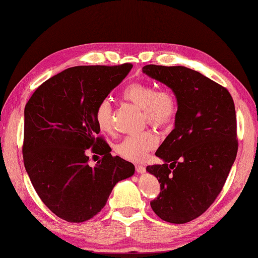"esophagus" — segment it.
I'll return each mask as SVG.
<instances>
[{
    "label": "esophagus",
    "instance_id": "esophagus-1",
    "mask_svg": "<svg viewBox=\"0 0 258 258\" xmlns=\"http://www.w3.org/2000/svg\"><path fill=\"white\" fill-rule=\"evenodd\" d=\"M135 169H136V172H138V173H144L145 172V166L144 165H136Z\"/></svg>",
    "mask_w": 258,
    "mask_h": 258
}]
</instances>
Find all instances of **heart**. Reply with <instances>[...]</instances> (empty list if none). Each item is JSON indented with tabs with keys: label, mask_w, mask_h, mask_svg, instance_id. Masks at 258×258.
<instances>
[{
	"label": "heart",
	"mask_w": 258,
	"mask_h": 258,
	"mask_svg": "<svg viewBox=\"0 0 258 258\" xmlns=\"http://www.w3.org/2000/svg\"><path fill=\"white\" fill-rule=\"evenodd\" d=\"M123 98L143 110L146 122L156 127H166L174 122L178 114V102L172 92L158 90L150 83L136 82L126 86L122 93ZM95 120L98 128L105 133L112 131V107L108 99L99 102L95 109ZM158 145V136L151 131L128 135L116 145L115 151L125 160L140 162L150 151Z\"/></svg>",
	"instance_id": "heart-1"
}]
</instances>
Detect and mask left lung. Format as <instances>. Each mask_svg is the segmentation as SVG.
Instances as JSON below:
<instances>
[{"instance_id":"left-lung-1","label":"left lung","mask_w":258,"mask_h":258,"mask_svg":"<svg viewBox=\"0 0 258 258\" xmlns=\"http://www.w3.org/2000/svg\"><path fill=\"white\" fill-rule=\"evenodd\" d=\"M142 70L172 89L178 102L174 128L155 152L163 163L146 166L161 183L151 207L168 223H189L214 203L235 162L234 100L223 86L183 66Z\"/></svg>"}]
</instances>
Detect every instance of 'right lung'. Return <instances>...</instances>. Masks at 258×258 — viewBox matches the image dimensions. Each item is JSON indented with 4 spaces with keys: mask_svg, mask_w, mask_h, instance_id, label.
Here are the masks:
<instances>
[{
    "mask_svg": "<svg viewBox=\"0 0 258 258\" xmlns=\"http://www.w3.org/2000/svg\"><path fill=\"white\" fill-rule=\"evenodd\" d=\"M133 64L77 66L39 86L24 108L23 161L42 203L69 223H83L102 210L118 181L134 165L97 136L95 109L123 82ZM103 155L88 164V149Z\"/></svg>",
    "mask_w": 258,
    "mask_h": 258,
    "instance_id": "right-lung-1",
    "label": "right lung"
}]
</instances>
